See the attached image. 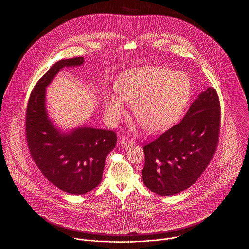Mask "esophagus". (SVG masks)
Returning a JSON list of instances; mask_svg holds the SVG:
<instances>
[{
    "label": "esophagus",
    "mask_w": 249,
    "mask_h": 249,
    "mask_svg": "<svg viewBox=\"0 0 249 249\" xmlns=\"http://www.w3.org/2000/svg\"><path fill=\"white\" fill-rule=\"evenodd\" d=\"M120 144H121L123 147L128 148V147H130V145L133 144V141L130 140V138L124 137V138H122V140L120 141Z\"/></svg>",
    "instance_id": "1"
}]
</instances>
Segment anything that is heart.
<instances>
[{
    "mask_svg": "<svg viewBox=\"0 0 249 249\" xmlns=\"http://www.w3.org/2000/svg\"><path fill=\"white\" fill-rule=\"evenodd\" d=\"M118 94L105 96V111L115 124L131 104L136 120L149 132L164 130L178 120L190 101L191 83L185 72L166 67L148 66L121 73L116 82Z\"/></svg>",
    "mask_w": 249,
    "mask_h": 249,
    "instance_id": "1",
    "label": "heart"
}]
</instances>
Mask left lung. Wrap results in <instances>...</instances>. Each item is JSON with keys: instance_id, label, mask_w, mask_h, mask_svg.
Returning <instances> with one entry per match:
<instances>
[{"instance_id": "1", "label": "left lung", "mask_w": 249, "mask_h": 249, "mask_svg": "<svg viewBox=\"0 0 249 249\" xmlns=\"http://www.w3.org/2000/svg\"><path fill=\"white\" fill-rule=\"evenodd\" d=\"M220 119L219 98L214 89L208 88L191 104L184 119L142 147L144 186L161 196L192 186L215 153Z\"/></svg>"}]
</instances>
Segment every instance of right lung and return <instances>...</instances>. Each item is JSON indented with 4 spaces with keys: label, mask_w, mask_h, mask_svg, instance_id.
<instances>
[{
    "label": "right lung",
    "mask_w": 249,
    "mask_h": 249,
    "mask_svg": "<svg viewBox=\"0 0 249 249\" xmlns=\"http://www.w3.org/2000/svg\"><path fill=\"white\" fill-rule=\"evenodd\" d=\"M83 57L56 62L36 83L26 111V140L31 156L49 182L67 193L81 195L101 182L107 155L117 143L113 130L80 127L61 133L48 119L46 88L63 67L80 66Z\"/></svg>",
    "instance_id": "1"
}]
</instances>
